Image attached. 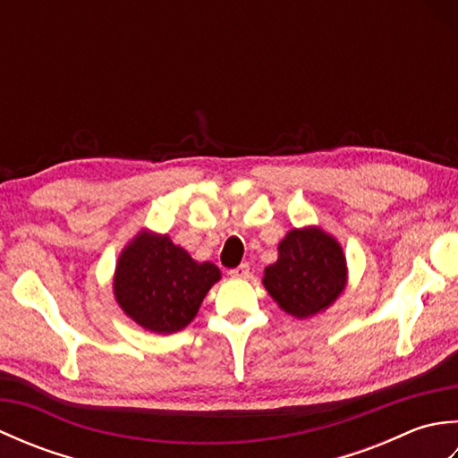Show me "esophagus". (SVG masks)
Here are the masks:
<instances>
[{"instance_id":"34e87169","label":"esophagus","mask_w":458,"mask_h":458,"mask_svg":"<svg viewBox=\"0 0 458 458\" xmlns=\"http://www.w3.org/2000/svg\"><path fill=\"white\" fill-rule=\"evenodd\" d=\"M230 276L238 279H246L250 276V264H240L238 267L230 269Z\"/></svg>"}]
</instances>
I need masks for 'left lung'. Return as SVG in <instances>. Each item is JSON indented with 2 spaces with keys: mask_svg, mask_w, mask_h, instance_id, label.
I'll list each match as a JSON object with an SVG mask.
<instances>
[{
  "mask_svg": "<svg viewBox=\"0 0 458 458\" xmlns=\"http://www.w3.org/2000/svg\"><path fill=\"white\" fill-rule=\"evenodd\" d=\"M346 261L338 242L318 228L291 230L279 259L266 267L264 285L285 313L307 318L343 293Z\"/></svg>",
  "mask_w": 458,
  "mask_h": 458,
  "instance_id": "1",
  "label": "left lung"
}]
</instances>
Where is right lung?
I'll return each mask as SVG.
<instances>
[{"label":"right lung","mask_w":458,"mask_h":458,"mask_svg":"<svg viewBox=\"0 0 458 458\" xmlns=\"http://www.w3.org/2000/svg\"><path fill=\"white\" fill-rule=\"evenodd\" d=\"M218 279L216 266L197 264L169 236L140 234L122 251L114 293L135 323L171 335L191 323Z\"/></svg>","instance_id":"1"}]
</instances>
